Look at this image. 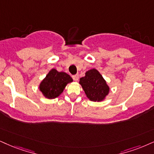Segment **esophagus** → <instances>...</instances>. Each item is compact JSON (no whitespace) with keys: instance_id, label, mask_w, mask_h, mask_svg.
I'll return each instance as SVG.
<instances>
[{"instance_id":"esophagus-1","label":"esophagus","mask_w":154,"mask_h":154,"mask_svg":"<svg viewBox=\"0 0 154 154\" xmlns=\"http://www.w3.org/2000/svg\"><path fill=\"white\" fill-rule=\"evenodd\" d=\"M72 78H73V79L74 81H77L78 80H79V75H78V74H75V75H73V76H72Z\"/></svg>"}]
</instances>
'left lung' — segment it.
I'll use <instances>...</instances> for the list:
<instances>
[{
	"label": "left lung",
	"instance_id": "8db88e82",
	"mask_svg": "<svg viewBox=\"0 0 154 154\" xmlns=\"http://www.w3.org/2000/svg\"><path fill=\"white\" fill-rule=\"evenodd\" d=\"M80 84L86 93L87 97L92 101L103 100L109 92L106 81L96 69L89 70L86 75L80 79Z\"/></svg>",
	"mask_w": 154,
	"mask_h": 154
}]
</instances>
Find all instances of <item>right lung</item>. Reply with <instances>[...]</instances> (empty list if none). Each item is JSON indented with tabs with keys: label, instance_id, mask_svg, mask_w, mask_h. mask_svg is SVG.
<instances>
[{
	"label": "right lung",
	"instance_id": "right-lung-1",
	"mask_svg": "<svg viewBox=\"0 0 154 154\" xmlns=\"http://www.w3.org/2000/svg\"><path fill=\"white\" fill-rule=\"evenodd\" d=\"M72 81L73 79L68 74L52 69L40 84V90L46 98H55L63 91L66 85Z\"/></svg>",
	"mask_w": 154,
	"mask_h": 154
}]
</instances>
